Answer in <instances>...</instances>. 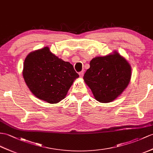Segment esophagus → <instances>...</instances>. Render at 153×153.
I'll return each instance as SVG.
<instances>
[{"instance_id":"1","label":"esophagus","mask_w":153,"mask_h":153,"mask_svg":"<svg viewBox=\"0 0 153 153\" xmlns=\"http://www.w3.org/2000/svg\"><path fill=\"white\" fill-rule=\"evenodd\" d=\"M79 75L81 78H82L83 76H84V71H81L79 73Z\"/></svg>"}]
</instances>
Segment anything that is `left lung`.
Masks as SVG:
<instances>
[{
  "mask_svg": "<svg viewBox=\"0 0 153 153\" xmlns=\"http://www.w3.org/2000/svg\"><path fill=\"white\" fill-rule=\"evenodd\" d=\"M89 65L83 79L100 102H110L117 99L130 82L131 67L116 51L93 58Z\"/></svg>",
  "mask_w": 153,
  "mask_h": 153,
  "instance_id": "8db88e82",
  "label": "left lung"
}]
</instances>
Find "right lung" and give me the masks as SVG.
Returning <instances> with one entry per match:
<instances>
[{
	"label": "right lung",
	"mask_w": 153,
	"mask_h": 153,
	"mask_svg": "<svg viewBox=\"0 0 153 153\" xmlns=\"http://www.w3.org/2000/svg\"><path fill=\"white\" fill-rule=\"evenodd\" d=\"M23 75L32 94L51 104L64 99L74 80L79 76L72 64L57 57L47 47L27 55Z\"/></svg>",
	"instance_id": "1"
}]
</instances>
